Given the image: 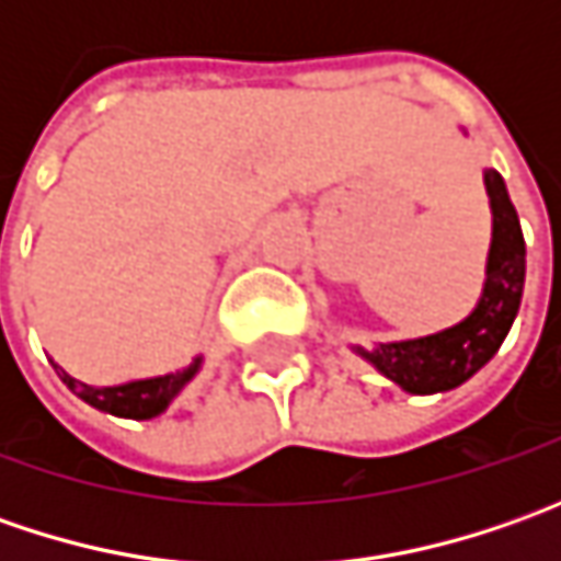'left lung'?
I'll use <instances>...</instances> for the list:
<instances>
[{
  "label": "left lung",
  "instance_id": "8db88e82",
  "mask_svg": "<svg viewBox=\"0 0 561 561\" xmlns=\"http://www.w3.org/2000/svg\"><path fill=\"white\" fill-rule=\"evenodd\" d=\"M484 184L493 208V240L486 255L484 293L474 312L440 334L377 343L375 350L356 346L358 356L368 358L405 393H443L465 383L496 356L518 314L525 290V237L503 178L496 171H484Z\"/></svg>",
  "mask_w": 561,
  "mask_h": 561
}]
</instances>
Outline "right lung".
<instances>
[{
    "instance_id": "obj_1",
    "label": "right lung",
    "mask_w": 561,
    "mask_h": 561,
    "mask_svg": "<svg viewBox=\"0 0 561 561\" xmlns=\"http://www.w3.org/2000/svg\"><path fill=\"white\" fill-rule=\"evenodd\" d=\"M203 356H196L186 368L181 371H171L162 377H146V380H130V383H118V387H93V383H83L75 380L65 368H58L53 362V368L61 377V383L80 397L87 405H93L99 412H108V415H118V419H156L168 409V402L184 390L186 383L193 380V375L199 371Z\"/></svg>"
}]
</instances>
